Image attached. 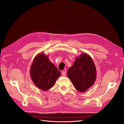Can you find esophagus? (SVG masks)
Returning a JSON list of instances; mask_svg holds the SVG:
<instances>
[{"label": "esophagus", "mask_w": 124, "mask_h": 124, "mask_svg": "<svg viewBox=\"0 0 124 124\" xmlns=\"http://www.w3.org/2000/svg\"><path fill=\"white\" fill-rule=\"evenodd\" d=\"M62 76H63V77H65V76H66V71H62Z\"/></svg>", "instance_id": "esophagus-1"}]
</instances>
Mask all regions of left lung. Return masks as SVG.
<instances>
[{
	"instance_id": "obj_1",
	"label": "left lung",
	"mask_w": 124,
	"mask_h": 124,
	"mask_svg": "<svg viewBox=\"0 0 124 124\" xmlns=\"http://www.w3.org/2000/svg\"><path fill=\"white\" fill-rule=\"evenodd\" d=\"M67 74L76 89L84 92L91 87L96 80L95 65L90 56L82 54L76 59Z\"/></svg>"
}]
</instances>
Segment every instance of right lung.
Masks as SVG:
<instances>
[{"label": "right lung", "instance_id": "obj_1", "mask_svg": "<svg viewBox=\"0 0 124 124\" xmlns=\"http://www.w3.org/2000/svg\"><path fill=\"white\" fill-rule=\"evenodd\" d=\"M31 76L34 84L42 91H47L54 86L61 72L43 53L39 54L31 66Z\"/></svg>", "mask_w": 124, "mask_h": 124}]
</instances>
